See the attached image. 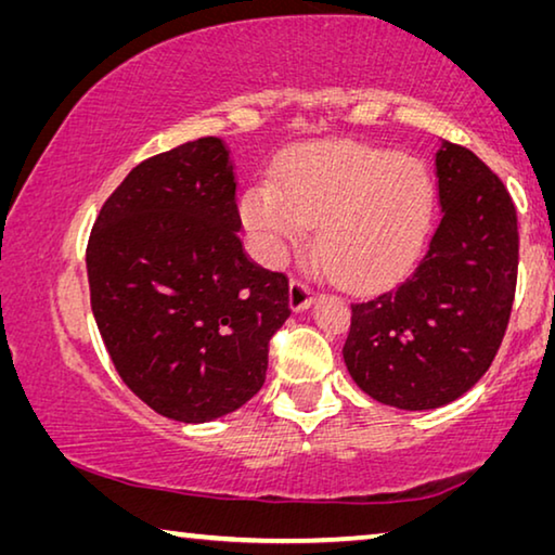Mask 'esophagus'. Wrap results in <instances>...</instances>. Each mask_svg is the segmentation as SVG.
I'll return each instance as SVG.
<instances>
[{
  "label": "esophagus",
  "instance_id": "obj_1",
  "mask_svg": "<svg viewBox=\"0 0 555 555\" xmlns=\"http://www.w3.org/2000/svg\"><path fill=\"white\" fill-rule=\"evenodd\" d=\"M313 304V288H308L300 279H294L288 286V306L291 311H304Z\"/></svg>",
  "mask_w": 555,
  "mask_h": 555
}]
</instances>
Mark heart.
<instances>
[{"label":"heart","mask_w":555,"mask_h":555,"mask_svg":"<svg viewBox=\"0 0 555 555\" xmlns=\"http://www.w3.org/2000/svg\"><path fill=\"white\" fill-rule=\"evenodd\" d=\"M438 185L416 156L357 142L298 149L242 198V222L255 257L284 264L308 240L335 279L379 291L409 274L434 230Z\"/></svg>","instance_id":"b5f03b06"}]
</instances>
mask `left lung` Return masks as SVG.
Segmentation results:
<instances>
[{"mask_svg": "<svg viewBox=\"0 0 555 555\" xmlns=\"http://www.w3.org/2000/svg\"><path fill=\"white\" fill-rule=\"evenodd\" d=\"M443 210L424 259L384 294L352 304L347 372L374 401L438 409L490 370L509 325L519 228L509 191L469 149L440 142Z\"/></svg>", "mask_w": 555, "mask_h": 555, "instance_id": "1", "label": "left lung"}]
</instances>
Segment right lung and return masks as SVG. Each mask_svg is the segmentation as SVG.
<instances>
[{
    "label": "right lung",
    "mask_w": 555,
    "mask_h": 555,
    "mask_svg": "<svg viewBox=\"0 0 555 555\" xmlns=\"http://www.w3.org/2000/svg\"><path fill=\"white\" fill-rule=\"evenodd\" d=\"M234 195L230 152L203 137L131 168L88 240L92 313L121 382L183 424L255 397L291 315L286 274L242 247Z\"/></svg>",
    "instance_id": "right-lung-1"
}]
</instances>
